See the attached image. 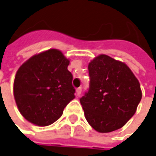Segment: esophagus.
Wrapping results in <instances>:
<instances>
[{"mask_svg": "<svg viewBox=\"0 0 156 156\" xmlns=\"http://www.w3.org/2000/svg\"><path fill=\"white\" fill-rule=\"evenodd\" d=\"M81 93H82V88H77V89H76V95H77V96H80Z\"/></svg>", "mask_w": 156, "mask_h": 156, "instance_id": "1", "label": "esophagus"}]
</instances>
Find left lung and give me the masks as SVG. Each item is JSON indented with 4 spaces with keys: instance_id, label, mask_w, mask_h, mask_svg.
Masks as SVG:
<instances>
[{
    "instance_id": "left-lung-1",
    "label": "left lung",
    "mask_w": 156,
    "mask_h": 156,
    "mask_svg": "<svg viewBox=\"0 0 156 156\" xmlns=\"http://www.w3.org/2000/svg\"><path fill=\"white\" fill-rule=\"evenodd\" d=\"M88 70L90 87L80 99L87 122L100 133L123 127L142 99L138 80L126 64L104 54L90 61Z\"/></svg>"
}]
</instances>
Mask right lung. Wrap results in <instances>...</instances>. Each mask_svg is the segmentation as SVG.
Wrapping results in <instances>:
<instances>
[{
    "mask_svg": "<svg viewBox=\"0 0 156 156\" xmlns=\"http://www.w3.org/2000/svg\"><path fill=\"white\" fill-rule=\"evenodd\" d=\"M69 60L58 49L35 54L17 71L13 95L22 116L38 126L57 121L75 98Z\"/></svg>",
    "mask_w": 156,
    "mask_h": 156,
    "instance_id": "1",
    "label": "right lung"
}]
</instances>
